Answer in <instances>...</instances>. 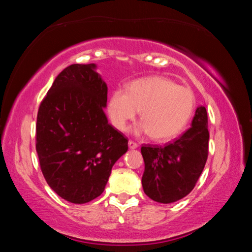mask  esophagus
Returning a JSON list of instances; mask_svg holds the SVG:
<instances>
[{
	"label": "esophagus",
	"instance_id": "obj_1",
	"mask_svg": "<svg viewBox=\"0 0 252 252\" xmlns=\"http://www.w3.org/2000/svg\"><path fill=\"white\" fill-rule=\"evenodd\" d=\"M138 147H139L138 143L134 142V141H132V140H130V141H129V148L130 149H136Z\"/></svg>",
	"mask_w": 252,
	"mask_h": 252
}]
</instances>
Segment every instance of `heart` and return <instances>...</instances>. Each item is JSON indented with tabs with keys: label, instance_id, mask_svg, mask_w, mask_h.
Listing matches in <instances>:
<instances>
[{
	"label": "heart",
	"instance_id": "obj_1",
	"mask_svg": "<svg viewBox=\"0 0 252 252\" xmlns=\"http://www.w3.org/2000/svg\"><path fill=\"white\" fill-rule=\"evenodd\" d=\"M195 97L191 89L165 76L135 80L125 90L110 97L108 112L118 130L126 129L140 110L142 121L135 127L139 134L150 133L157 141H165L181 133L192 117Z\"/></svg>",
	"mask_w": 252,
	"mask_h": 252
}]
</instances>
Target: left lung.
<instances>
[{
  "label": "left lung",
  "instance_id": "left-lung-1",
  "mask_svg": "<svg viewBox=\"0 0 252 252\" xmlns=\"http://www.w3.org/2000/svg\"><path fill=\"white\" fill-rule=\"evenodd\" d=\"M208 116L204 106L195 110L191 126L174 141L143 146V191L160 203H171L189 194L202 173L208 158Z\"/></svg>",
  "mask_w": 252,
  "mask_h": 252
}]
</instances>
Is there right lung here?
<instances>
[{
  "label": "right lung",
  "mask_w": 252,
  "mask_h": 252,
  "mask_svg": "<svg viewBox=\"0 0 252 252\" xmlns=\"http://www.w3.org/2000/svg\"><path fill=\"white\" fill-rule=\"evenodd\" d=\"M96 64H72L41 102L36 152L46 182L72 203H87L103 192L113 164L127 151V139L104 113L108 87Z\"/></svg>",
  "instance_id": "obj_1"
}]
</instances>
